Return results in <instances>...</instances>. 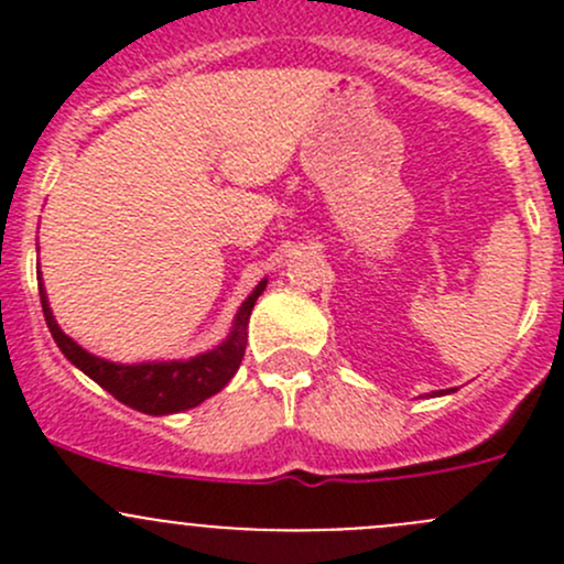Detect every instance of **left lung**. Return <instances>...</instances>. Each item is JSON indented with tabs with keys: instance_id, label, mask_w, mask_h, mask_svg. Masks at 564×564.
<instances>
[{
	"instance_id": "1",
	"label": "left lung",
	"mask_w": 564,
	"mask_h": 564,
	"mask_svg": "<svg viewBox=\"0 0 564 564\" xmlns=\"http://www.w3.org/2000/svg\"><path fill=\"white\" fill-rule=\"evenodd\" d=\"M447 392H456V390H436L434 395H447Z\"/></svg>"
}]
</instances>
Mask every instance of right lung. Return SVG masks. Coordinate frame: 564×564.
<instances>
[{
    "instance_id": "right-lung-1",
    "label": "right lung",
    "mask_w": 564,
    "mask_h": 564,
    "mask_svg": "<svg viewBox=\"0 0 564 564\" xmlns=\"http://www.w3.org/2000/svg\"><path fill=\"white\" fill-rule=\"evenodd\" d=\"M37 286H40V303H43V316L48 324L51 335H54L56 346L62 355L87 373L93 382H98L106 392H111L119 403L135 409L144 414H176L185 409L198 406L215 392H220L231 382V377L240 368L242 355H246L248 344V318L253 311L259 294L267 289V278L256 283L253 292L248 294L246 303L235 314L229 335L220 340L213 349L202 351L187 360H147V362H111L104 357L93 355V351L82 349L70 335L62 333L51 314L48 294H45L43 278L37 270Z\"/></svg>"
}]
</instances>
